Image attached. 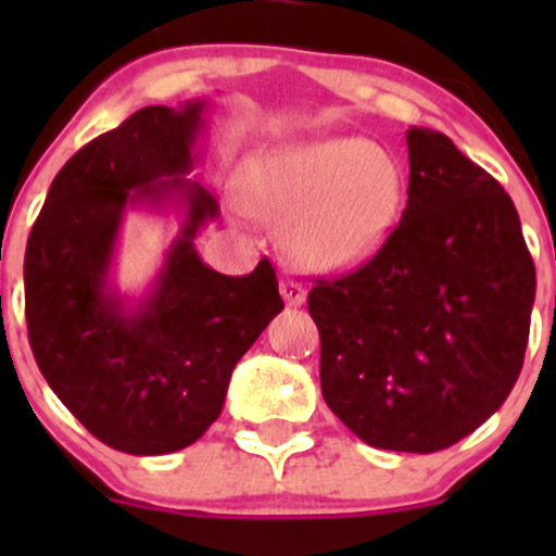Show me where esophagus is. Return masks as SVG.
<instances>
[{
  "label": "esophagus",
  "instance_id": "34e87169",
  "mask_svg": "<svg viewBox=\"0 0 556 556\" xmlns=\"http://www.w3.org/2000/svg\"><path fill=\"white\" fill-rule=\"evenodd\" d=\"M279 293H282L285 304L288 306H301L306 301V290L301 288L295 279H282V282H279Z\"/></svg>",
  "mask_w": 556,
  "mask_h": 556
}]
</instances>
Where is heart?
Segmentation results:
<instances>
[{
	"label": "heart",
	"instance_id": "1",
	"mask_svg": "<svg viewBox=\"0 0 556 556\" xmlns=\"http://www.w3.org/2000/svg\"><path fill=\"white\" fill-rule=\"evenodd\" d=\"M406 174L366 137H325L247 164L244 204L285 226L295 263L319 274L363 266L395 231Z\"/></svg>",
	"mask_w": 556,
	"mask_h": 556
}]
</instances>
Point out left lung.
I'll return each mask as SVG.
<instances>
[{
    "mask_svg": "<svg viewBox=\"0 0 556 556\" xmlns=\"http://www.w3.org/2000/svg\"><path fill=\"white\" fill-rule=\"evenodd\" d=\"M408 201L382 250L317 282L319 384L377 450L430 454L492 417L525 363L535 266L517 206L446 134L412 126Z\"/></svg>",
    "mask_w": 556,
    "mask_h": 556,
    "instance_id": "left-lung-1",
    "label": "left lung"
}]
</instances>
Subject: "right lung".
<instances>
[{
	"mask_svg": "<svg viewBox=\"0 0 556 556\" xmlns=\"http://www.w3.org/2000/svg\"><path fill=\"white\" fill-rule=\"evenodd\" d=\"M210 102L144 106L77 150L55 174L26 242V328L59 401L106 446L137 457L185 450L220 417L233 366L285 309L263 257L226 277L195 252L220 215L188 174ZM184 212L142 300H123L111 261L128 208Z\"/></svg>",
	"mask_w": 556,
	"mask_h": 556,
	"instance_id": "1",
	"label": "right lung"
}]
</instances>
